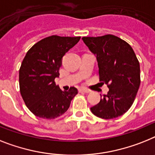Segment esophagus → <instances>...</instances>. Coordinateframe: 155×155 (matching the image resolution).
Returning <instances> with one entry per match:
<instances>
[{
    "mask_svg": "<svg viewBox=\"0 0 155 155\" xmlns=\"http://www.w3.org/2000/svg\"><path fill=\"white\" fill-rule=\"evenodd\" d=\"M79 92H80V93H89V92H90V90H89V89H85V88H81V89H79Z\"/></svg>",
    "mask_w": 155,
    "mask_h": 155,
    "instance_id": "obj_1",
    "label": "esophagus"
}]
</instances>
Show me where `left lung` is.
<instances>
[{
	"mask_svg": "<svg viewBox=\"0 0 155 155\" xmlns=\"http://www.w3.org/2000/svg\"><path fill=\"white\" fill-rule=\"evenodd\" d=\"M82 40L97 57L100 81L109 89L91 112L105 120L122 116L132 105L140 85V66L135 52L113 35L83 37Z\"/></svg>",
	"mask_w": 155,
	"mask_h": 155,
	"instance_id": "1",
	"label": "left lung"
}]
</instances>
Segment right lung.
<instances>
[{
  "label": "right lung",
  "instance_id": "right-lung-1",
  "mask_svg": "<svg viewBox=\"0 0 155 155\" xmlns=\"http://www.w3.org/2000/svg\"><path fill=\"white\" fill-rule=\"evenodd\" d=\"M81 37L51 35L31 47L19 71L20 94L35 116L54 119L67 111L78 89L70 87L62 91L54 82L59 77L62 57L78 43Z\"/></svg>",
  "mask_w": 155,
  "mask_h": 155
}]
</instances>
